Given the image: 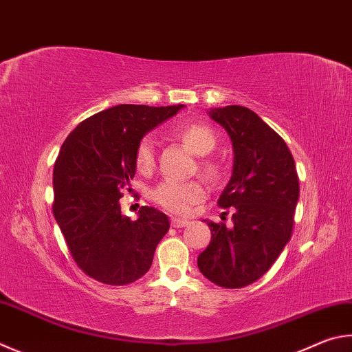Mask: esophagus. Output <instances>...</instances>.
Segmentation results:
<instances>
[{
    "label": "esophagus",
    "instance_id": "1",
    "mask_svg": "<svg viewBox=\"0 0 352 352\" xmlns=\"http://www.w3.org/2000/svg\"><path fill=\"white\" fill-rule=\"evenodd\" d=\"M170 225L174 228H184V226L189 225V221L184 220V219H178V217H172Z\"/></svg>",
    "mask_w": 352,
    "mask_h": 352
}]
</instances>
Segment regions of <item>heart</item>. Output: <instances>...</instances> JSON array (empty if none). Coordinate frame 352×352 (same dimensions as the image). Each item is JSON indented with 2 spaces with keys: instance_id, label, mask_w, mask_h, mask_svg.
Here are the masks:
<instances>
[{
  "instance_id": "b5f03b06",
  "label": "heart",
  "mask_w": 352,
  "mask_h": 352,
  "mask_svg": "<svg viewBox=\"0 0 352 352\" xmlns=\"http://www.w3.org/2000/svg\"><path fill=\"white\" fill-rule=\"evenodd\" d=\"M178 140L188 146V148L194 152L198 157H206L214 151L217 144V135L215 132L206 124L194 123L180 127L175 132ZM135 164L138 170L148 172L155 164V144L152 138L146 137L140 142L137 152H135ZM200 169L204 177L209 180H217L220 177L221 169L220 164L210 160H203ZM152 198L160 204V206L166 208L170 212H188V210L194 206V204L200 203L204 198V189L200 183L189 182V183H180L166 180L154 189Z\"/></svg>"
}]
</instances>
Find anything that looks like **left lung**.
I'll use <instances>...</instances> for the list:
<instances>
[{
    "label": "left lung",
    "mask_w": 352,
    "mask_h": 352,
    "mask_svg": "<svg viewBox=\"0 0 352 352\" xmlns=\"http://www.w3.org/2000/svg\"><path fill=\"white\" fill-rule=\"evenodd\" d=\"M208 115L232 142V175L219 204L235 212L232 228L203 220L212 237L197 265L212 283L235 289L263 276L289 241L298 177L283 138L257 113L234 104L214 107Z\"/></svg>",
    "instance_id": "8db88e82"
}]
</instances>
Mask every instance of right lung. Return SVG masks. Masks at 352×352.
<instances>
[{
  "mask_svg": "<svg viewBox=\"0 0 352 352\" xmlns=\"http://www.w3.org/2000/svg\"><path fill=\"white\" fill-rule=\"evenodd\" d=\"M183 104H118L82 121L63 143L54 166V215L76 265L101 283L121 286L143 277L169 231L168 215L143 206L135 221L120 198L131 190L135 152L146 133Z\"/></svg>",
  "mask_w": 352,
  "mask_h": 352,
  "instance_id": "1",
  "label": "right lung"
}]
</instances>
